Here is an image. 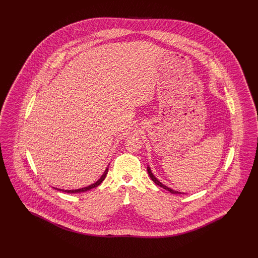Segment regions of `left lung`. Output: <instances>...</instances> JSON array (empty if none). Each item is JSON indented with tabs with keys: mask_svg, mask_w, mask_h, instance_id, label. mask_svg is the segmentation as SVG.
Returning a JSON list of instances; mask_svg holds the SVG:
<instances>
[{
	"mask_svg": "<svg viewBox=\"0 0 258 258\" xmlns=\"http://www.w3.org/2000/svg\"><path fill=\"white\" fill-rule=\"evenodd\" d=\"M147 171L148 174H149V176H150V178L152 179V181L155 183L156 184H158V185H160L161 186L162 188H164V189H166V190H168L169 192H171V194H176V195H181V194H184V192H181V191H178V190H174V189H172L170 187H168V186H166L165 184H162L161 182H160L157 178H156V176L152 173V170H151V167L148 165L147 166Z\"/></svg>",
	"mask_w": 258,
	"mask_h": 258,
	"instance_id": "obj_1",
	"label": "left lung"
}]
</instances>
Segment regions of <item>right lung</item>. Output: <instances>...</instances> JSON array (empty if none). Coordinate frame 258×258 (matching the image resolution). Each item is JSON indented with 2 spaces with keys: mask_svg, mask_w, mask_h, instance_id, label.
Listing matches in <instances>:
<instances>
[{
  "mask_svg": "<svg viewBox=\"0 0 258 258\" xmlns=\"http://www.w3.org/2000/svg\"><path fill=\"white\" fill-rule=\"evenodd\" d=\"M108 166H109V165H108ZM108 166L106 167V169L104 170L103 174L101 175V177L98 179V181H97L96 183L91 184L90 185H88V186L82 187V188H77V189H61V188H57V187H53V188L58 189V190L62 191V192H67V194H77V192L79 194V192H84V191H87V190H90V189H92V188H94V187L98 186V185H99V184L102 183V181L105 179V177H106V175H107V172H108Z\"/></svg>",
  "mask_w": 258,
  "mask_h": 258,
  "instance_id": "right-lung-1",
  "label": "right lung"
}]
</instances>
